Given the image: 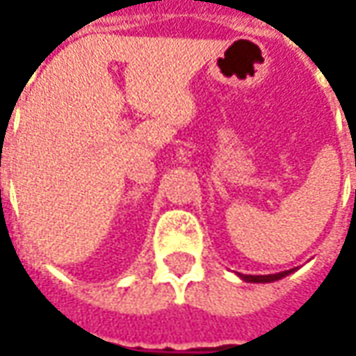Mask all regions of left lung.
<instances>
[{
  "mask_svg": "<svg viewBox=\"0 0 356 356\" xmlns=\"http://www.w3.org/2000/svg\"><path fill=\"white\" fill-rule=\"evenodd\" d=\"M290 273H293V268H290V270H282V273H276V275H238L242 280H246V282H275V280H280V278H284V276H288Z\"/></svg>",
  "mask_w": 356,
  "mask_h": 356,
  "instance_id": "8db88e82",
  "label": "left lung"
}]
</instances>
